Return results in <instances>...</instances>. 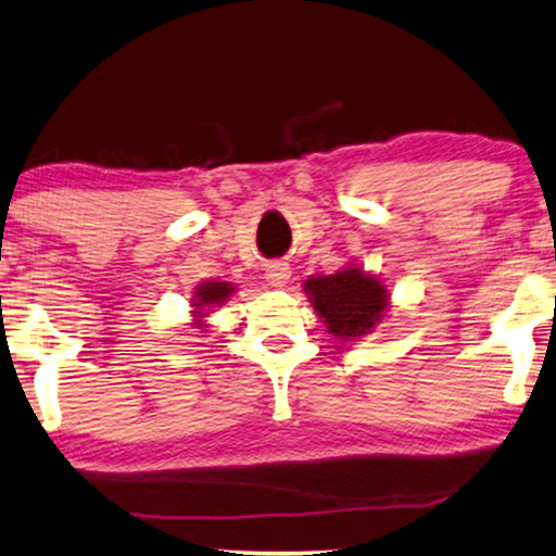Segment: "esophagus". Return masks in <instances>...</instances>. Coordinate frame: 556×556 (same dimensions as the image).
Wrapping results in <instances>:
<instances>
[{
    "instance_id": "esophagus-1",
    "label": "esophagus",
    "mask_w": 556,
    "mask_h": 556,
    "mask_svg": "<svg viewBox=\"0 0 556 556\" xmlns=\"http://www.w3.org/2000/svg\"><path fill=\"white\" fill-rule=\"evenodd\" d=\"M288 278H291V268H288V263L276 261L265 265V280H268V286L280 288L288 283Z\"/></svg>"
}]
</instances>
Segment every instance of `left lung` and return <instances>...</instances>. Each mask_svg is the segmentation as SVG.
I'll list each match as a JSON object with an SVG mask.
<instances>
[{
	"instance_id": "8db88e82",
	"label": "left lung",
	"mask_w": 556,
	"mask_h": 556,
	"mask_svg": "<svg viewBox=\"0 0 556 556\" xmlns=\"http://www.w3.org/2000/svg\"><path fill=\"white\" fill-rule=\"evenodd\" d=\"M316 314L326 318L329 331L341 339L364 337L387 306V291L379 280L364 276L359 268H346L333 276L306 280Z\"/></svg>"
}]
</instances>
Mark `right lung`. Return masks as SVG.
I'll use <instances>...</instances> for the list:
<instances>
[{"mask_svg": "<svg viewBox=\"0 0 556 556\" xmlns=\"http://www.w3.org/2000/svg\"><path fill=\"white\" fill-rule=\"evenodd\" d=\"M232 293V288L227 283H204L197 291V303L194 306H207V303H223L227 295Z\"/></svg>", "mask_w": 556, "mask_h": 556, "instance_id": "obj_1", "label": "right lung"}]
</instances>
